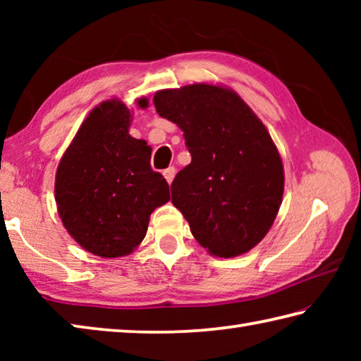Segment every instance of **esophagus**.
Returning <instances> with one entry per match:
<instances>
[{
    "label": "esophagus",
    "mask_w": 361,
    "mask_h": 361,
    "mask_svg": "<svg viewBox=\"0 0 361 361\" xmlns=\"http://www.w3.org/2000/svg\"><path fill=\"white\" fill-rule=\"evenodd\" d=\"M175 173H176L175 167H169V169L164 170V176H166V180H167L169 185H170V183L173 181V178H175Z\"/></svg>",
    "instance_id": "34e87169"
}]
</instances>
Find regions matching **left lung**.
I'll use <instances>...</instances> for the list:
<instances>
[{
	"label": "left lung",
	"mask_w": 361,
	"mask_h": 361,
	"mask_svg": "<svg viewBox=\"0 0 361 361\" xmlns=\"http://www.w3.org/2000/svg\"><path fill=\"white\" fill-rule=\"evenodd\" d=\"M159 116L175 122L191 152L172 202L207 252L243 255L264 239L283 197V164L264 124L234 90L215 84L164 89Z\"/></svg>",
	"instance_id": "obj_1"
}]
</instances>
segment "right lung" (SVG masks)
<instances>
[{"instance_id": "obj_1", "label": "right lung", "mask_w": 361, "mask_h": 361, "mask_svg": "<svg viewBox=\"0 0 361 361\" xmlns=\"http://www.w3.org/2000/svg\"><path fill=\"white\" fill-rule=\"evenodd\" d=\"M140 108L148 100L138 99ZM132 114L121 100L95 106L60 159L56 202L65 229L102 258L130 255L149 215L170 200L164 176L149 166L151 146L129 133Z\"/></svg>"}]
</instances>
